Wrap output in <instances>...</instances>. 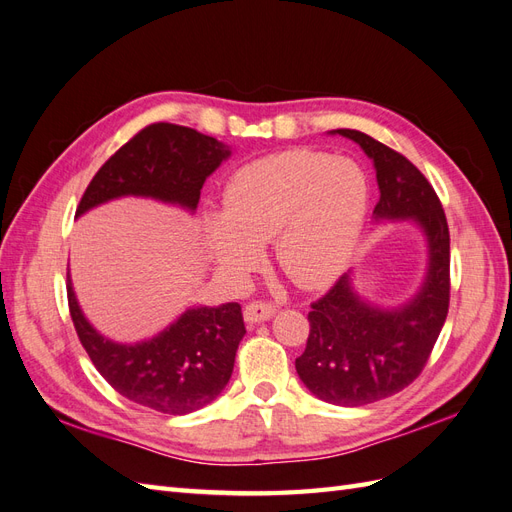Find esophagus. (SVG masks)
Here are the masks:
<instances>
[{
    "label": "esophagus",
    "mask_w": 512,
    "mask_h": 512,
    "mask_svg": "<svg viewBox=\"0 0 512 512\" xmlns=\"http://www.w3.org/2000/svg\"><path fill=\"white\" fill-rule=\"evenodd\" d=\"M273 314H275V305L269 301H252V303H247L243 309V318L250 324L269 320Z\"/></svg>",
    "instance_id": "esophagus-1"
}]
</instances>
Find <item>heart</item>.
I'll return each mask as SVG.
<instances>
[{
    "mask_svg": "<svg viewBox=\"0 0 512 512\" xmlns=\"http://www.w3.org/2000/svg\"><path fill=\"white\" fill-rule=\"evenodd\" d=\"M369 185L359 164L292 149L241 166L224 192V213L207 218L213 260L232 277L256 267L260 243L290 280L318 288L346 269L367 218Z\"/></svg>",
    "mask_w": 512,
    "mask_h": 512,
    "instance_id": "heart-1",
    "label": "heart"
}]
</instances>
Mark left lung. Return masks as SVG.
<instances>
[{
    "instance_id": "obj_1",
    "label": "left lung",
    "mask_w": 512,
    "mask_h": 512,
    "mask_svg": "<svg viewBox=\"0 0 512 512\" xmlns=\"http://www.w3.org/2000/svg\"><path fill=\"white\" fill-rule=\"evenodd\" d=\"M374 160L380 200L376 220L410 218L429 243L427 280L393 312L361 301L350 273L312 303L305 352L294 361L303 384L333 406H365L404 391L421 376L451 301V235L436 190L408 158L359 130H335Z\"/></svg>"
}]
</instances>
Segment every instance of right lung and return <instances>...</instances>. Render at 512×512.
I'll use <instances>...</instances> for the list:
<instances>
[{
    "mask_svg": "<svg viewBox=\"0 0 512 512\" xmlns=\"http://www.w3.org/2000/svg\"><path fill=\"white\" fill-rule=\"evenodd\" d=\"M228 156L230 149L213 136L151 123L102 164L76 215L119 196H151L194 211L205 179ZM66 288L76 335L119 395L162 414H190L224 391L245 335L239 303L194 307L149 342L115 344L85 320L70 273Z\"/></svg>",
    "mask_w": 512,
    "mask_h": 512,
    "instance_id": "obj_1",
    "label": "right lung"
}]
</instances>
